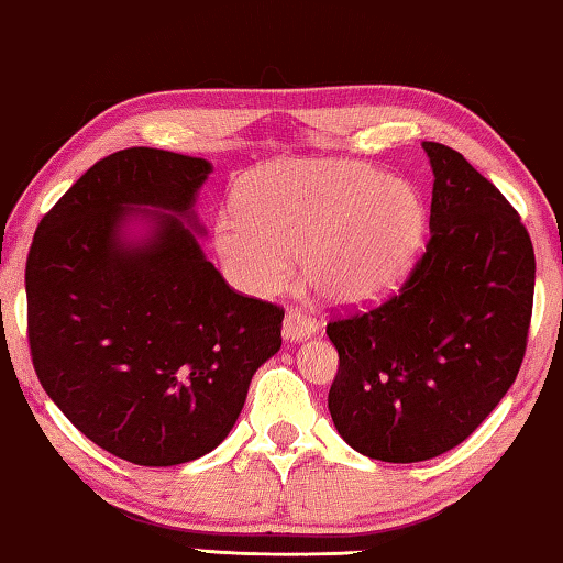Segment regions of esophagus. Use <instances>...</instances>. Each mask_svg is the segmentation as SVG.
Instances as JSON below:
<instances>
[{
  "label": "esophagus",
  "mask_w": 563,
  "mask_h": 563,
  "mask_svg": "<svg viewBox=\"0 0 563 563\" xmlns=\"http://www.w3.org/2000/svg\"><path fill=\"white\" fill-rule=\"evenodd\" d=\"M316 331H319V323H316L311 316L303 311H288L283 319V336L288 342H303V339H311Z\"/></svg>",
  "instance_id": "esophagus-1"
}]
</instances>
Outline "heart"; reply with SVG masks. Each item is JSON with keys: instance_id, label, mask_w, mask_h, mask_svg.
Returning a JSON list of instances; mask_svg holds the SVG:
<instances>
[{"instance_id": "1", "label": "heart", "mask_w": 563, "mask_h": 563, "mask_svg": "<svg viewBox=\"0 0 563 563\" xmlns=\"http://www.w3.org/2000/svg\"><path fill=\"white\" fill-rule=\"evenodd\" d=\"M234 203L213 221L234 283L273 296L298 255L308 288L336 306H364L398 288L429 227L413 184L344 161L265 165L242 180Z\"/></svg>"}]
</instances>
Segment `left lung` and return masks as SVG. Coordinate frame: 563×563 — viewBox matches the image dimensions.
Instances as JSON below:
<instances>
[{
  "label": "left lung",
  "instance_id": "8db88e82",
  "mask_svg": "<svg viewBox=\"0 0 563 563\" xmlns=\"http://www.w3.org/2000/svg\"><path fill=\"white\" fill-rule=\"evenodd\" d=\"M431 240L398 296L331 321L329 413L354 451L393 464L454 449L516 383L536 257L516 209L456 150L423 142Z\"/></svg>",
  "mask_w": 563,
  "mask_h": 563
}]
</instances>
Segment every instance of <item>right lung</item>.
<instances>
[{"label": "right lung", "instance_id": "obj_1", "mask_svg": "<svg viewBox=\"0 0 563 563\" xmlns=\"http://www.w3.org/2000/svg\"><path fill=\"white\" fill-rule=\"evenodd\" d=\"M211 170L120 150L45 213L27 255L37 379L86 439L140 466L217 449L283 344V308L234 292L203 255L196 199Z\"/></svg>", "mask_w": 563, "mask_h": 563}]
</instances>
